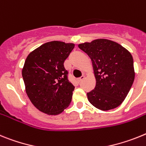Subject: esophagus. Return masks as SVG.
<instances>
[{"label": "esophagus", "mask_w": 146, "mask_h": 146, "mask_svg": "<svg viewBox=\"0 0 146 146\" xmlns=\"http://www.w3.org/2000/svg\"><path fill=\"white\" fill-rule=\"evenodd\" d=\"M84 78V76H81L80 78H78V79H77V81H78V82H81L82 80H83Z\"/></svg>", "instance_id": "34e87169"}]
</instances>
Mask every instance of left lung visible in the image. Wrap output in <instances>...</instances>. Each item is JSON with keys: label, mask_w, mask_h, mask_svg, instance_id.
<instances>
[{"label": "left lung", "mask_w": 146, "mask_h": 146, "mask_svg": "<svg viewBox=\"0 0 146 146\" xmlns=\"http://www.w3.org/2000/svg\"><path fill=\"white\" fill-rule=\"evenodd\" d=\"M78 46L90 58L96 80L94 90L87 93L90 103L102 111L120 106L134 80L131 53L116 42L106 39H97Z\"/></svg>", "instance_id": "obj_1"}]
</instances>
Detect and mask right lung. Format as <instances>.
<instances>
[{
  "mask_svg": "<svg viewBox=\"0 0 146 146\" xmlns=\"http://www.w3.org/2000/svg\"><path fill=\"white\" fill-rule=\"evenodd\" d=\"M74 45L48 42L31 51L25 61L22 76L26 94L43 113L57 115L71 102L74 86L68 80L64 62Z\"/></svg>",
  "mask_w": 146,
  "mask_h": 146,
  "instance_id": "1",
  "label": "right lung"
}]
</instances>
